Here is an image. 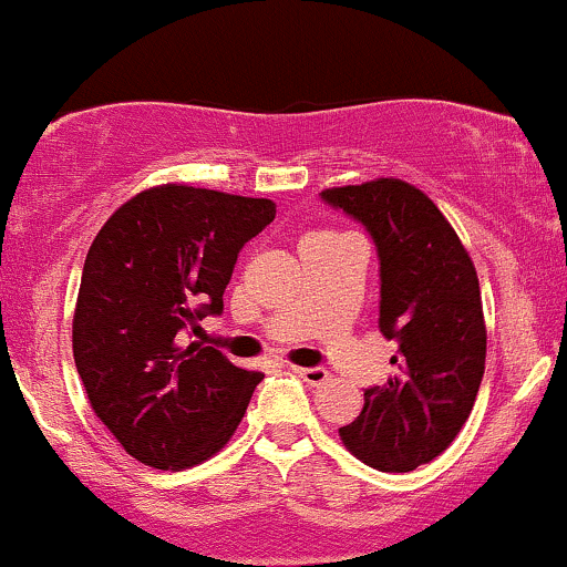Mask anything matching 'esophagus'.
<instances>
[{"mask_svg": "<svg viewBox=\"0 0 567 567\" xmlns=\"http://www.w3.org/2000/svg\"><path fill=\"white\" fill-rule=\"evenodd\" d=\"M292 370H296L298 375H301V379L306 381V383H311V386H320V383H324L330 379V373L324 368H303V365H292Z\"/></svg>", "mask_w": 567, "mask_h": 567, "instance_id": "esophagus-1", "label": "esophagus"}]
</instances>
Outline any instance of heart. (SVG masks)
I'll use <instances>...</instances> for the list:
<instances>
[{"label": "heart", "mask_w": 567, "mask_h": 567, "mask_svg": "<svg viewBox=\"0 0 567 567\" xmlns=\"http://www.w3.org/2000/svg\"><path fill=\"white\" fill-rule=\"evenodd\" d=\"M317 234H338V231H317Z\"/></svg>", "instance_id": "obj_1"}]
</instances>
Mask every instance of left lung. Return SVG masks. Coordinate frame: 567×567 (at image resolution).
I'll list each match as a JSON object with an SVG mask.
<instances>
[{"label":"left lung","mask_w":567,"mask_h":567,"mask_svg":"<svg viewBox=\"0 0 567 567\" xmlns=\"http://www.w3.org/2000/svg\"><path fill=\"white\" fill-rule=\"evenodd\" d=\"M322 199L360 220L379 247V328L400 343L396 373L365 389L362 413L338 434L362 464L413 472L447 451L483 383L487 330L477 271L440 207L405 181L333 186Z\"/></svg>","instance_id":"1"}]
</instances>
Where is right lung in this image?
<instances>
[{
    "instance_id": "1",
    "label": "right lung",
    "mask_w": 567,
    "mask_h": 567,
    "mask_svg": "<svg viewBox=\"0 0 567 567\" xmlns=\"http://www.w3.org/2000/svg\"><path fill=\"white\" fill-rule=\"evenodd\" d=\"M275 213L271 199L162 184L116 207L90 245L71 324L76 373L141 464L188 470L237 432L264 373L175 336L224 311L237 252Z\"/></svg>"
}]
</instances>
